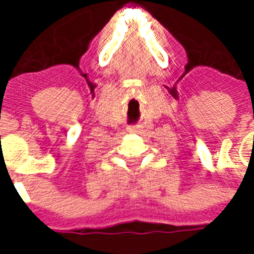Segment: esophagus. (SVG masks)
<instances>
[{
  "instance_id": "1",
  "label": "esophagus",
  "mask_w": 254,
  "mask_h": 254,
  "mask_svg": "<svg viewBox=\"0 0 254 254\" xmlns=\"http://www.w3.org/2000/svg\"><path fill=\"white\" fill-rule=\"evenodd\" d=\"M127 129H129V131H131V133H135V131H138V127H129Z\"/></svg>"
}]
</instances>
